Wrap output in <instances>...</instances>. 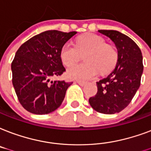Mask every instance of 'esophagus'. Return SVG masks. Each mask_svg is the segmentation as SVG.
I'll use <instances>...</instances> for the list:
<instances>
[{
  "label": "esophagus",
  "instance_id": "34e87169",
  "mask_svg": "<svg viewBox=\"0 0 151 151\" xmlns=\"http://www.w3.org/2000/svg\"><path fill=\"white\" fill-rule=\"evenodd\" d=\"M76 83H77L79 84V85H80V86H84V85H86V82H84V81H81V80H76Z\"/></svg>",
  "mask_w": 151,
  "mask_h": 151
}]
</instances>
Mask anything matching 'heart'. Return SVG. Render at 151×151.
Masks as SVG:
<instances>
[{"instance_id": "b5f03b06", "label": "heart", "mask_w": 151, "mask_h": 151, "mask_svg": "<svg viewBox=\"0 0 151 151\" xmlns=\"http://www.w3.org/2000/svg\"><path fill=\"white\" fill-rule=\"evenodd\" d=\"M86 62L68 68L67 76L72 79L87 80L94 78L100 70L108 72L116 64L118 54L113 46L107 45L100 36L89 34L77 38L76 44L67 42L60 50V59L66 66L77 62L81 55Z\"/></svg>"}]
</instances>
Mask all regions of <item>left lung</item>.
I'll list each match as a JSON object with an SVG mask.
<instances>
[{"instance_id": "1", "label": "left lung", "mask_w": 151, "mask_h": 151, "mask_svg": "<svg viewBox=\"0 0 151 151\" xmlns=\"http://www.w3.org/2000/svg\"><path fill=\"white\" fill-rule=\"evenodd\" d=\"M117 49L115 69L97 82L98 92L89 99L94 110L104 114L119 113L129 105L140 86L143 71L142 56L137 44L128 36L113 30H99Z\"/></svg>"}]
</instances>
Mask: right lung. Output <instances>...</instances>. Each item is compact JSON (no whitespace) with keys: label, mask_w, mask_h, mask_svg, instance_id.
<instances>
[{"label":"right lung","mask_w":151,"mask_h":151,"mask_svg":"<svg viewBox=\"0 0 151 151\" xmlns=\"http://www.w3.org/2000/svg\"><path fill=\"white\" fill-rule=\"evenodd\" d=\"M76 31H44L19 48L12 62V84L19 103L34 114H48L56 110L72 83L50 81L65 72L60 59L61 48Z\"/></svg>","instance_id":"right-lung-1"}]
</instances>
